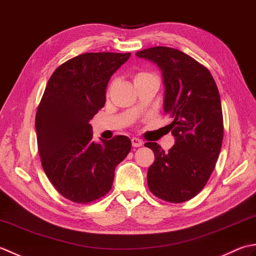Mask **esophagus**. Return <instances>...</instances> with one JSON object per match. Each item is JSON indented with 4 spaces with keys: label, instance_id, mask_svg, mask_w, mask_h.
Wrapping results in <instances>:
<instances>
[{
    "label": "esophagus",
    "instance_id": "1",
    "mask_svg": "<svg viewBox=\"0 0 256 256\" xmlns=\"http://www.w3.org/2000/svg\"><path fill=\"white\" fill-rule=\"evenodd\" d=\"M131 142H132L133 148H140V146L143 145L142 140H140V138H133L131 140Z\"/></svg>",
    "mask_w": 256,
    "mask_h": 256
}]
</instances>
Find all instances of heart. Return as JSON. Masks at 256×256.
Listing matches in <instances>:
<instances>
[{"mask_svg": "<svg viewBox=\"0 0 256 256\" xmlns=\"http://www.w3.org/2000/svg\"><path fill=\"white\" fill-rule=\"evenodd\" d=\"M148 78H155L153 74H148V72H138L135 74L134 77V82L135 81H138V80H143V79H148Z\"/></svg>", "mask_w": 256, "mask_h": 256, "instance_id": "obj_1", "label": "heart"}]
</instances>
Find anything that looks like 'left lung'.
Instances as JSON below:
<instances>
[{"instance_id":"left-lung-1","label":"left lung","mask_w":256,"mask_h":256,"mask_svg":"<svg viewBox=\"0 0 256 256\" xmlns=\"http://www.w3.org/2000/svg\"><path fill=\"white\" fill-rule=\"evenodd\" d=\"M155 64L164 84V112L175 145L165 152L146 143L155 160L148 168V188L156 197L184 202L194 197L214 172L224 138L220 94L209 70L186 54L170 47H152L136 52Z\"/></svg>"}]
</instances>
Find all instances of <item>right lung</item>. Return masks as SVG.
<instances>
[{
    "mask_svg": "<svg viewBox=\"0 0 256 256\" xmlns=\"http://www.w3.org/2000/svg\"><path fill=\"white\" fill-rule=\"evenodd\" d=\"M131 54L88 52L59 66L38 106L35 128L42 165L64 198L88 204L110 192L116 167L131 140L118 135L96 143L90 120L106 103L108 80Z\"/></svg>",
    "mask_w": 256,
    "mask_h": 256,
    "instance_id": "1",
    "label": "right lung"
}]
</instances>
